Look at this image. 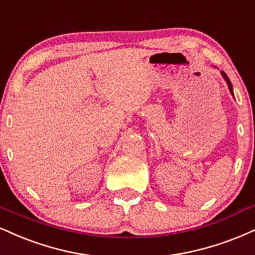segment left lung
Instances as JSON below:
<instances>
[{
  "label": "left lung",
  "mask_w": 255,
  "mask_h": 255,
  "mask_svg": "<svg viewBox=\"0 0 255 255\" xmlns=\"http://www.w3.org/2000/svg\"><path fill=\"white\" fill-rule=\"evenodd\" d=\"M222 75H224L225 80L227 81V84H228V87H229V91H231V93L233 94V87H232V83H231V80H229V78L227 77V74H226L225 72H222ZM233 96H234V94H233Z\"/></svg>",
  "instance_id": "left-lung-1"
}]
</instances>
